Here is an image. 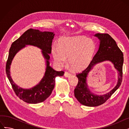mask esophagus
Returning a JSON list of instances; mask_svg holds the SVG:
<instances>
[{"label":"esophagus","mask_w":129,"mask_h":129,"mask_svg":"<svg viewBox=\"0 0 129 129\" xmlns=\"http://www.w3.org/2000/svg\"><path fill=\"white\" fill-rule=\"evenodd\" d=\"M71 75V74L69 73V72H65L64 73V76L66 77H69V76H70Z\"/></svg>","instance_id":"obj_1"}]
</instances>
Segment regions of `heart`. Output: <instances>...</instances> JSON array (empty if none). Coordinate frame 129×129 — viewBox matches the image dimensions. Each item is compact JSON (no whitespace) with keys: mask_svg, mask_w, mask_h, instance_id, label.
Returning a JSON list of instances; mask_svg holds the SVG:
<instances>
[{"mask_svg":"<svg viewBox=\"0 0 129 129\" xmlns=\"http://www.w3.org/2000/svg\"><path fill=\"white\" fill-rule=\"evenodd\" d=\"M95 49V42L91 39L83 36L67 37L61 39L58 45L54 44L51 52L54 61L58 66H64L68 58L72 68L80 71L89 64Z\"/></svg>","mask_w":129,"mask_h":129,"instance_id":"obj_1","label":"heart"}]
</instances>
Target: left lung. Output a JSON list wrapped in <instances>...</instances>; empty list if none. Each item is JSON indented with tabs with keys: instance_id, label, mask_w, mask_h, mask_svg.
Masks as SVG:
<instances>
[{
	"instance_id": "obj_1",
	"label": "left lung",
	"mask_w": 129,
	"mask_h": 129,
	"mask_svg": "<svg viewBox=\"0 0 129 129\" xmlns=\"http://www.w3.org/2000/svg\"><path fill=\"white\" fill-rule=\"evenodd\" d=\"M100 41L99 49L87 68L76 75L78 83L74 90V95L79 102L88 107H96L105 103L121 85L122 80L123 54L116 41L107 33H96L94 35ZM105 61H109L114 65L118 72L116 86L109 92L104 95H97L91 92L86 81L87 75L93 67Z\"/></svg>"
}]
</instances>
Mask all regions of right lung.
Here are the masks:
<instances>
[{"label":"right lung","instance_id":"right-lung-1","mask_svg":"<svg viewBox=\"0 0 129 129\" xmlns=\"http://www.w3.org/2000/svg\"><path fill=\"white\" fill-rule=\"evenodd\" d=\"M54 36V32H42L30 29L11 45L6 66V74L16 95L25 103L36 104L45 100L51 95L54 89L55 77L64 75L63 71H56L50 65L49 54L51 53L52 43ZM26 45L36 46L41 49L46 63V72L43 78L37 85L29 89H22L16 84L10 76V70L12 61L16 54Z\"/></svg>","mask_w":129,"mask_h":129}]
</instances>
